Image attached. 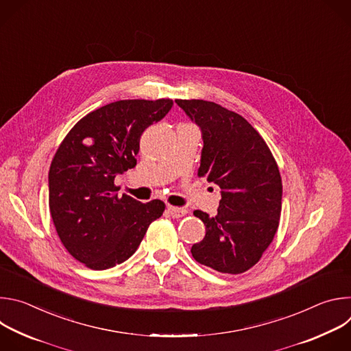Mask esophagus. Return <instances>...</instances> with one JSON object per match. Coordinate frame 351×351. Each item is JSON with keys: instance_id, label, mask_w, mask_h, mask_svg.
I'll use <instances>...</instances> for the list:
<instances>
[{"instance_id": "obj_1", "label": "esophagus", "mask_w": 351, "mask_h": 351, "mask_svg": "<svg viewBox=\"0 0 351 351\" xmlns=\"http://www.w3.org/2000/svg\"><path fill=\"white\" fill-rule=\"evenodd\" d=\"M168 214H169L172 218H182L183 215L187 214V210H186V208H179V207H172V206H169V207H168Z\"/></svg>"}]
</instances>
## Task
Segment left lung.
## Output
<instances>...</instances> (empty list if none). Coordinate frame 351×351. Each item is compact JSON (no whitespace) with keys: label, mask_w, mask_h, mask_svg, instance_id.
Masks as SVG:
<instances>
[{"label":"left lung","mask_w":351,"mask_h":351,"mask_svg":"<svg viewBox=\"0 0 351 351\" xmlns=\"http://www.w3.org/2000/svg\"><path fill=\"white\" fill-rule=\"evenodd\" d=\"M202 130L198 175L221 187L218 214L194 211L206 237L191 245L195 261L222 274L256 265L279 226L282 179L260 133L241 115L204 99H176Z\"/></svg>","instance_id":"8db88e82"}]
</instances>
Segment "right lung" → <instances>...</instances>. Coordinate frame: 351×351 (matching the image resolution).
Masks as SVG:
<instances>
[{
    "label": "right lung",
    "mask_w": 351,
    "mask_h": 351,
    "mask_svg": "<svg viewBox=\"0 0 351 351\" xmlns=\"http://www.w3.org/2000/svg\"><path fill=\"white\" fill-rule=\"evenodd\" d=\"M172 99H121L82 118L49 167V213L69 254L97 271L134 254L149 223L165 210L161 199L140 203L117 194L115 178L136 167L143 132L161 121Z\"/></svg>",
    "instance_id": "1"
}]
</instances>
